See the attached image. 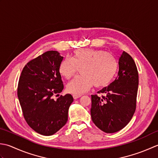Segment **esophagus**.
Returning <instances> with one entry per match:
<instances>
[{
    "label": "esophagus",
    "mask_w": 158,
    "mask_h": 158,
    "mask_svg": "<svg viewBox=\"0 0 158 158\" xmlns=\"http://www.w3.org/2000/svg\"><path fill=\"white\" fill-rule=\"evenodd\" d=\"M73 98H74L75 99H78V98H80V97H81V95H73Z\"/></svg>",
    "instance_id": "34e87169"
}]
</instances>
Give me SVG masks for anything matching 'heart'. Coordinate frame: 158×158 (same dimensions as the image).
Segmentation results:
<instances>
[{
  "label": "heart",
  "mask_w": 158,
  "mask_h": 158,
  "mask_svg": "<svg viewBox=\"0 0 158 158\" xmlns=\"http://www.w3.org/2000/svg\"><path fill=\"white\" fill-rule=\"evenodd\" d=\"M80 69L81 76L76 77L67 85V91L80 95L91 89L107 86L117 70V62L110 53L101 50L82 48L74 51L72 58L61 61L59 72L66 79H70Z\"/></svg>",
  "instance_id": "obj_1"
}]
</instances>
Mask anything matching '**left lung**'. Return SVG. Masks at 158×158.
Here are the masks:
<instances>
[{"label":"left lung","mask_w":158,"mask_h":158,"mask_svg":"<svg viewBox=\"0 0 158 158\" xmlns=\"http://www.w3.org/2000/svg\"><path fill=\"white\" fill-rule=\"evenodd\" d=\"M138 72L134 59L123 51L118 59L117 78L98 95H91L93 123L106 133L122 130L132 118L136 108Z\"/></svg>","instance_id":"obj_1"}]
</instances>
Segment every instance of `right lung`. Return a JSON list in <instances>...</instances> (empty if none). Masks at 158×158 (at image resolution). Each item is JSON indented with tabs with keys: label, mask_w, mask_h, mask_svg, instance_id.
<instances>
[{
	"label": "right lung",
	"mask_w": 158,
	"mask_h": 158,
	"mask_svg": "<svg viewBox=\"0 0 158 158\" xmlns=\"http://www.w3.org/2000/svg\"><path fill=\"white\" fill-rule=\"evenodd\" d=\"M63 57L57 51H47L26 64L18 86V97L24 119L36 132L51 136L67 123L73 98L71 94L52 95L63 89L59 67Z\"/></svg>",
	"instance_id": "add662e5"
}]
</instances>
